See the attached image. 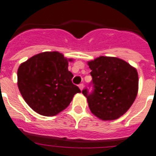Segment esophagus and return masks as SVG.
I'll list each match as a JSON object with an SVG mask.
<instances>
[{
	"label": "esophagus",
	"mask_w": 156,
	"mask_h": 156,
	"mask_svg": "<svg viewBox=\"0 0 156 156\" xmlns=\"http://www.w3.org/2000/svg\"><path fill=\"white\" fill-rule=\"evenodd\" d=\"M79 87H80V89L81 91H82V90L83 89V83H80V84H79Z\"/></svg>",
	"instance_id": "obj_1"
}]
</instances>
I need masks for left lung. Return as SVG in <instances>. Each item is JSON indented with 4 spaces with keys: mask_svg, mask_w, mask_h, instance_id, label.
<instances>
[{
    "mask_svg": "<svg viewBox=\"0 0 156 156\" xmlns=\"http://www.w3.org/2000/svg\"><path fill=\"white\" fill-rule=\"evenodd\" d=\"M94 91L87 97L91 112L102 121H111L126 114L138 93L139 78L136 68L115 57L100 56L87 62Z\"/></svg>",
    "mask_w": 156,
    "mask_h": 156,
    "instance_id": "8db88e82",
    "label": "left lung"
}]
</instances>
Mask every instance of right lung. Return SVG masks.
<instances>
[{"mask_svg":"<svg viewBox=\"0 0 156 156\" xmlns=\"http://www.w3.org/2000/svg\"><path fill=\"white\" fill-rule=\"evenodd\" d=\"M58 51L42 52L21 63L17 71V85L25 102L38 114L55 116L67 108L76 93L69 62Z\"/></svg>","mask_w":156,"mask_h":156,"instance_id":"add662e5","label":"right lung"}]
</instances>
